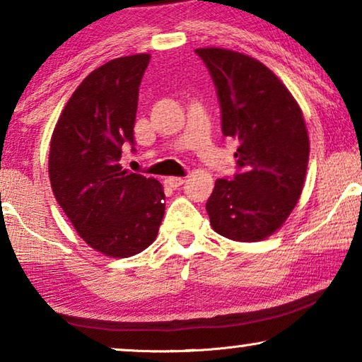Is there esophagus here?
I'll return each instance as SVG.
<instances>
[{
	"label": "esophagus",
	"mask_w": 362,
	"mask_h": 362,
	"mask_svg": "<svg viewBox=\"0 0 362 362\" xmlns=\"http://www.w3.org/2000/svg\"><path fill=\"white\" fill-rule=\"evenodd\" d=\"M166 182H168V185H170L171 187H175V189H176V187H180V186L182 185V182H185V180H182L181 176H171V177H168Z\"/></svg>",
	"instance_id": "obj_1"
}]
</instances>
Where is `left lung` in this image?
<instances>
[{
	"mask_svg": "<svg viewBox=\"0 0 362 362\" xmlns=\"http://www.w3.org/2000/svg\"><path fill=\"white\" fill-rule=\"evenodd\" d=\"M216 86L222 135L239 141L237 173L206 202L217 234L257 242L274 234L303 189L310 141L303 113L279 77L245 54L196 49Z\"/></svg>",
	"mask_w": 362,
	"mask_h": 362,
	"instance_id": "8db88e82",
	"label": "left lung"
}]
</instances>
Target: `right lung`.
<instances>
[{
	"mask_svg": "<svg viewBox=\"0 0 362 362\" xmlns=\"http://www.w3.org/2000/svg\"><path fill=\"white\" fill-rule=\"evenodd\" d=\"M150 54L118 57L83 78L54 128L49 177L59 206L78 235L108 257L140 254L165 216L160 182L118 165L135 151L138 90Z\"/></svg>",
	"mask_w": 362,
	"mask_h": 362,
	"instance_id": "right-lung-1",
	"label": "right lung"
}]
</instances>
